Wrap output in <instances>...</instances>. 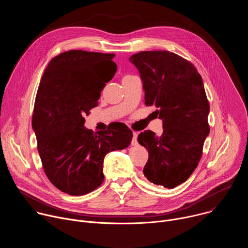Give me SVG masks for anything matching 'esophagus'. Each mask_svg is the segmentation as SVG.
Returning <instances> with one entry per match:
<instances>
[{"label": "esophagus", "mask_w": 248, "mask_h": 248, "mask_svg": "<svg viewBox=\"0 0 248 248\" xmlns=\"http://www.w3.org/2000/svg\"><path fill=\"white\" fill-rule=\"evenodd\" d=\"M132 134H133V137L131 140V145L135 146V145H137V133L135 131H133Z\"/></svg>", "instance_id": "obj_1"}]
</instances>
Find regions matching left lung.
Wrapping results in <instances>:
<instances>
[{
	"instance_id": "8db88e82",
	"label": "left lung",
	"mask_w": 248,
	"mask_h": 248,
	"mask_svg": "<svg viewBox=\"0 0 248 248\" xmlns=\"http://www.w3.org/2000/svg\"><path fill=\"white\" fill-rule=\"evenodd\" d=\"M145 90V104L155 106L163 120V133L138 135L149 158L143 173L149 182L173 188L196 169L210 132V105L203 81L192 62L169 51H143L132 55Z\"/></svg>"
}]
</instances>
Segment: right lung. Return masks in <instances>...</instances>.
<instances>
[{
	"label": "right lung",
	"mask_w": 248,
	"mask_h": 248,
	"mask_svg": "<svg viewBox=\"0 0 248 248\" xmlns=\"http://www.w3.org/2000/svg\"><path fill=\"white\" fill-rule=\"evenodd\" d=\"M115 54L70 50L55 57L41 78L32 127L45 174L61 191L87 194L103 181L106 154L126 148L132 131L119 123L93 132L83 124L117 72Z\"/></svg>",
	"instance_id": "1"
}]
</instances>
